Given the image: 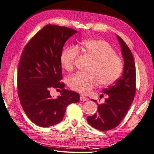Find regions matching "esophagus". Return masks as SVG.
I'll list each match as a JSON object with an SVG mask.
<instances>
[{"label": "esophagus", "mask_w": 154, "mask_h": 154, "mask_svg": "<svg viewBox=\"0 0 154 154\" xmlns=\"http://www.w3.org/2000/svg\"><path fill=\"white\" fill-rule=\"evenodd\" d=\"M88 100V99L87 98V97H84V95H80V100L81 101H86V100Z\"/></svg>", "instance_id": "esophagus-1"}]
</instances>
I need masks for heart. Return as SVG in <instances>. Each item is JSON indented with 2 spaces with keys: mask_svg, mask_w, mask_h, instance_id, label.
<instances>
[{
  "mask_svg": "<svg viewBox=\"0 0 154 154\" xmlns=\"http://www.w3.org/2000/svg\"><path fill=\"white\" fill-rule=\"evenodd\" d=\"M78 48L93 62L88 70L89 74L77 73L69 78L68 84L71 89L82 94H88L98 83L100 86L106 87L118 79L122 72L123 63L107 42L102 40H89ZM78 55L79 52L76 48L65 49L60 57L62 66L66 71H72Z\"/></svg>",
  "mask_w": 154,
  "mask_h": 154,
  "instance_id": "b5f03b06",
  "label": "heart"
}]
</instances>
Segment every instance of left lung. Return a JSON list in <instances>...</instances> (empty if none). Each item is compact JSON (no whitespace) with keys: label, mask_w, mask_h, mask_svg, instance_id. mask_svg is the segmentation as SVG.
I'll return each instance as SVG.
<instances>
[{"label":"left lung","mask_w":154,"mask_h":154,"mask_svg":"<svg viewBox=\"0 0 154 154\" xmlns=\"http://www.w3.org/2000/svg\"><path fill=\"white\" fill-rule=\"evenodd\" d=\"M124 59V68L122 76L115 83L105 88L103 94L108 95L105 102L98 104L96 114L88 116L89 124L100 131H108L117 127L125 118L133 101L136 93V69L132 53L126 43L117 35Z\"/></svg>","instance_id":"obj_1"}]
</instances>
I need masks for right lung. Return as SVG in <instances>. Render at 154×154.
<instances>
[{"label":"right lung","mask_w":154,"mask_h":154,"mask_svg":"<svg viewBox=\"0 0 154 154\" xmlns=\"http://www.w3.org/2000/svg\"><path fill=\"white\" fill-rule=\"evenodd\" d=\"M77 31L66 27L47 25L25 46L17 69V93L30 120L42 127L61 122L66 108L78 103L80 95L64 88L60 57L63 48ZM62 89L61 95L52 98L50 90Z\"/></svg>","instance_id":"right-lung-1"}]
</instances>
